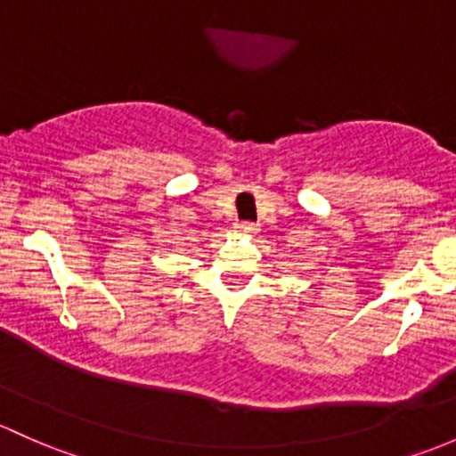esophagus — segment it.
Wrapping results in <instances>:
<instances>
[{
    "label": "esophagus",
    "instance_id": "1",
    "mask_svg": "<svg viewBox=\"0 0 456 456\" xmlns=\"http://www.w3.org/2000/svg\"><path fill=\"white\" fill-rule=\"evenodd\" d=\"M233 229H236L238 233H247V236H251V233L257 232V224L256 223H236L233 224Z\"/></svg>",
    "mask_w": 456,
    "mask_h": 456
}]
</instances>
